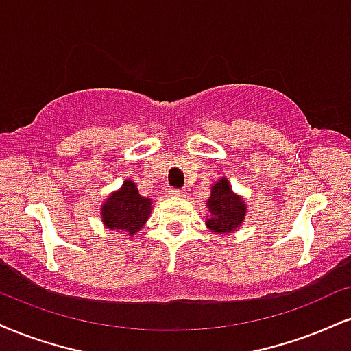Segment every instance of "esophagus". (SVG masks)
<instances>
[{
  "mask_svg": "<svg viewBox=\"0 0 351 351\" xmlns=\"http://www.w3.org/2000/svg\"><path fill=\"white\" fill-rule=\"evenodd\" d=\"M170 194H173V196H178V197H184V196H186V189H183V188H171L170 189Z\"/></svg>",
  "mask_w": 351,
  "mask_h": 351,
  "instance_id": "34e87169",
  "label": "esophagus"
}]
</instances>
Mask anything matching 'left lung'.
<instances>
[{"mask_svg":"<svg viewBox=\"0 0 351 351\" xmlns=\"http://www.w3.org/2000/svg\"><path fill=\"white\" fill-rule=\"evenodd\" d=\"M210 210V217L206 221L210 230L217 234H227L235 230L243 221L245 204L237 194L232 193L229 181L221 178L210 189L209 199L206 201Z\"/></svg>","mask_w":351,"mask_h":351,"instance_id":"8db88e82","label":"left lung"}]
</instances>
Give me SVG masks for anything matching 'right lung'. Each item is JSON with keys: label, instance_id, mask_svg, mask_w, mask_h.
<instances>
[{"label": "right lung", "instance_id": "1", "mask_svg": "<svg viewBox=\"0 0 351 351\" xmlns=\"http://www.w3.org/2000/svg\"><path fill=\"white\" fill-rule=\"evenodd\" d=\"M152 201L142 197L132 181H125L119 191L112 193L103 204L101 216L109 229H119L134 235L145 223Z\"/></svg>", "mask_w": 351, "mask_h": 351}]
</instances>
